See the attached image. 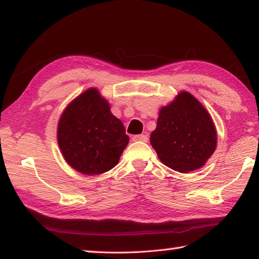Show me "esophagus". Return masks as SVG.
<instances>
[{
    "label": "esophagus",
    "instance_id": "esophagus-1",
    "mask_svg": "<svg viewBox=\"0 0 259 259\" xmlns=\"http://www.w3.org/2000/svg\"><path fill=\"white\" fill-rule=\"evenodd\" d=\"M134 141H142V142H147L148 141V137L146 135H136L133 137Z\"/></svg>",
    "mask_w": 259,
    "mask_h": 259
}]
</instances>
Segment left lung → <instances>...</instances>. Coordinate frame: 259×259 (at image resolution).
<instances>
[{
  "label": "left lung",
  "instance_id": "8db88e82",
  "mask_svg": "<svg viewBox=\"0 0 259 259\" xmlns=\"http://www.w3.org/2000/svg\"><path fill=\"white\" fill-rule=\"evenodd\" d=\"M150 144L160 161L179 172L201 168L216 150L217 131L210 114L187 91L159 111Z\"/></svg>",
  "mask_w": 259,
  "mask_h": 259
}]
</instances>
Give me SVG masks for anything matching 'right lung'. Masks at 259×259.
I'll return each mask as SVG.
<instances>
[{
  "instance_id": "add662e5",
  "label": "right lung",
  "mask_w": 259,
  "mask_h": 259,
  "mask_svg": "<svg viewBox=\"0 0 259 259\" xmlns=\"http://www.w3.org/2000/svg\"><path fill=\"white\" fill-rule=\"evenodd\" d=\"M57 138L64 160L87 176L112 169L129 144L122 121L111 113L96 88L82 92L64 109Z\"/></svg>"
}]
</instances>
